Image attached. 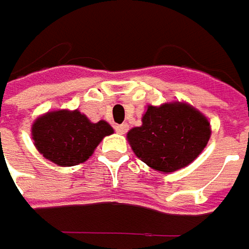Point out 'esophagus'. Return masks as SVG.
Returning a JSON list of instances; mask_svg holds the SVG:
<instances>
[{
    "instance_id": "1",
    "label": "esophagus",
    "mask_w": 249,
    "mask_h": 249,
    "mask_svg": "<svg viewBox=\"0 0 249 249\" xmlns=\"http://www.w3.org/2000/svg\"><path fill=\"white\" fill-rule=\"evenodd\" d=\"M116 131H117V133H120V135H124V133L128 131V124L117 125Z\"/></svg>"
}]
</instances>
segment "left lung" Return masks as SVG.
Returning a JSON list of instances; mask_svg holds the SVG:
<instances>
[{
  "instance_id": "8db88e82",
  "label": "left lung",
  "mask_w": 249,
  "mask_h": 249,
  "mask_svg": "<svg viewBox=\"0 0 249 249\" xmlns=\"http://www.w3.org/2000/svg\"><path fill=\"white\" fill-rule=\"evenodd\" d=\"M210 136V123L200 111L184 103H165L149 106L142 126L128 132V141L144 164L174 172L197 159Z\"/></svg>"
}]
</instances>
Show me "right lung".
I'll list each match as a JSON object with an SVG mask.
<instances>
[{"mask_svg": "<svg viewBox=\"0 0 249 249\" xmlns=\"http://www.w3.org/2000/svg\"><path fill=\"white\" fill-rule=\"evenodd\" d=\"M31 129L39 153L60 167H73L87 161L100 141L113 133L106 121L92 124L78 110L47 113Z\"/></svg>", "mask_w": 249, "mask_h": 249, "instance_id": "right-lung-1", "label": "right lung"}]
</instances>
